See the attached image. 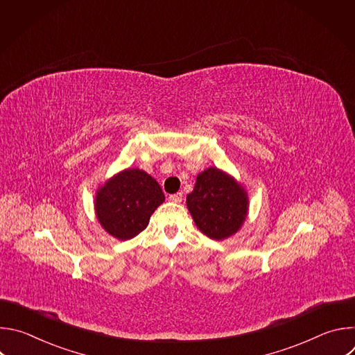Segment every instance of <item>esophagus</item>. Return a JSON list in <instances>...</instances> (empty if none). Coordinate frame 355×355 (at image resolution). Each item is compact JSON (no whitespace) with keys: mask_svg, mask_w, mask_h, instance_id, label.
I'll return each mask as SVG.
<instances>
[{"mask_svg":"<svg viewBox=\"0 0 355 355\" xmlns=\"http://www.w3.org/2000/svg\"><path fill=\"white\" fill-rule=\"evenodd\" d=\"M168 199H170L171 202H175V204H178V202H181V200H182V192L173 193V195H170V196H168Z\"/></svg>","mask_w":355,"mask_h":355,"instance_id":"esophagus-1","label":"esophagus"}]
</instances>
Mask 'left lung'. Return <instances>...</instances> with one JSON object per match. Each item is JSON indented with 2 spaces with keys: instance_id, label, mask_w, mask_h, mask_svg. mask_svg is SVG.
I'll return each mask as SVG.
<instances>
[{
  "instance_id": "1",
  "label": "left lung",
  "mask_w": 355,
  "mask_h": 355,
  "mask_svg": "<svg viewBox=\"0 0 355 355\" xmlns=\"http://www.w3.org/2000/svg\"><path fill=\"white\" fill-rule=\"evenodd\" d=\"M187 205L198 229L215 240L234 234L247 215L244 189L214 167L196 177L193 191L187 196Z\"/></svg>"
}]
</instances>
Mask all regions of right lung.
<instances>
[{"label":"right lung","instance_id":"right-lung-1","mask_svg":"<svg viewBox=\"0 0 355 355\" xmlns=\"http://www.w3.org/2000/svg\"><path fill=\"white\" fill-rule=\"evenodd\" d=\"M95 211L103 227L119 240L137 236L164 202L159 182L147 173L125 170L96 192Z\"/></svg>","mask_w":355,"mask_h":355}]
</instances>
